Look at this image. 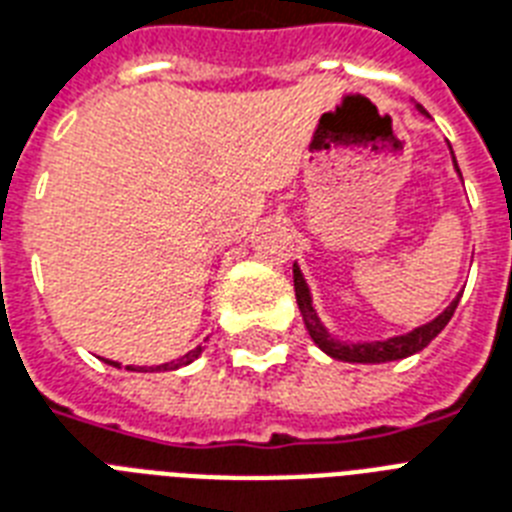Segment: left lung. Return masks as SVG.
<instances>
[{
    "instance_id": "obj_1",
    "label": "left lung",
    "mask_w": 512,
    "mask_h": 512,
    "mask_svg": "<svg viewBox=\"0 0 512 512\" xmlns=\"http://www.w3.org/2000/svg\"><path fill=\"white\" fill-rule=\"evenodd\" d=\"M415 108L425 113L423 105L415 102ZM449 153H452V147H449ZM452 163H455L457 177L463 179L460 174V166L455 161V153H452ZM293 288H296V301H298V312L304 317V325L312 335V341L325 351L327 357L338 359V362H357V365H383V362H396V359H407L412 354H418L423 351L428 343L436 338V335L447 327V322L452 320V314H455L457 304H460V296L463 293H457L452 298V304L444 309L441 314H436L431 322H425L420 327H412L410 333L404 335H391V338H383V341H343L338 335H333L325 327V322L320 320V312H317V306H314L312 290H309V282H306L304 272L298 264H293Z\"/></svg>"
}]
</instances>
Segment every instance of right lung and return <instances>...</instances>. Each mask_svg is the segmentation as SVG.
<instances>
[{"mask_svg":"<svg viewBox=\"0 0 512 512\" xmlns=\"http://www.w3.org/2000/svg\"><path fill=\"white\" fill-rule=\"evenodd\" d=\"M203 354V346H195L192 351H187L185 357L174 359V362H166V365H155V367H134V365H126V370L132 372H166V370H179V367H187L190 362H195V359ZM113 367H121L118 362H113Z\"/></svg>","mask_w":512,"mask_h":512,"instance_id":"obj_1","label":"right lung"}]
</instances>
